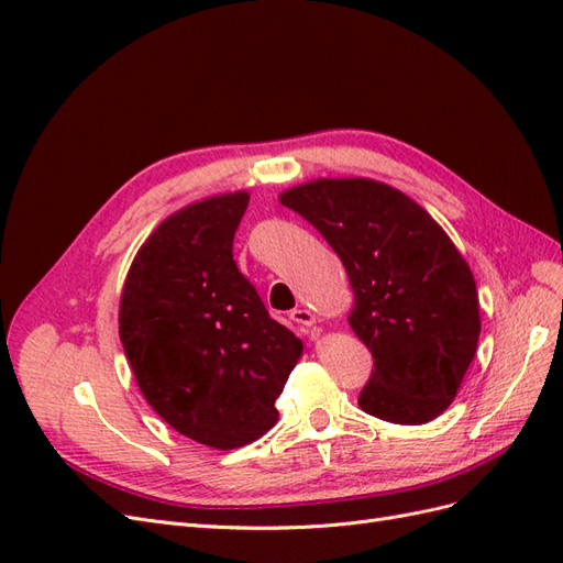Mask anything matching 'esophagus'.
Returning a JSON list of instances; mask_svg holds the SVG:
<instances>
[{"mask_svg": "<svg viewBox=\"0 0 563 563\" xmlns=\"http://www.w3.org/2000/svg\"><path fill=\"white\" fill-rule=\"evenodd\" d=\"M291 319L296 323H300V327H314V323H317V317L310 310H305V308H296L291 312Z\"/></svg>", "mask_w": 563, "mask_h": 563, "instance_id": "obj_1", "label": "esophagus"}]
</instances>
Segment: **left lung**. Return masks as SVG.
<instances>
[{
	"label": "left lung",
	"mask_w": 563,
	"mask_h": 563,
	"mask_svg": "<svg viewBox=\"0 0 563 563\" xmlns=\"http://www.w3.org/2000/svg\"><path fill=\"white\" fill-rule=\"evenodd\" d=\"M343 261L350 327L373 354L362 411L422 424L455 399L482 333L474 275L420 203L371 178H317L279 195Z\"/></svg>",
	"instance_id": "1"
}]
</instances>
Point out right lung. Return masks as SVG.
Instances as JSON below:
<instances>
[{"label": "right lung", "instance_id": "1", "mask_svg": "<svg viewBox=\"0 0 563 563\" xmlns=\"http://www.w3.org/2000/svg\"><path fill=\"white\" fill-rule=\"evenodd\" d=\"M246 207L249 192L236 190L164 218L119 298V338L145 401L183 437L220 451L275 428V401L302 354L232 258Z\"/></svg>", "mask_w": 563, "mask_h": 563}]
</instances>
